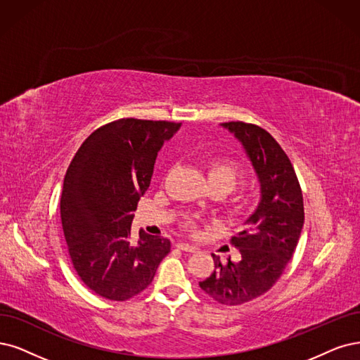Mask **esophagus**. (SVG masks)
<instances>
[{"label": "esophagus", "mask_w": 360, "mask_h": 360, "mask_svg": "<svg viewBox=\"0 0 360 360\" xmlns=\"http://www.w3.org/2000/svg\"><path fill=\"white\" fill-rule=\"evenodd\" d=\"M175 246H176L178 249H181V250L190 252V254H193V252H195V250H197V248H195V246H193V245H188V243H185V242H178Z\"/></svg>", "instance_id": "esophagus-1"}]
</instances>
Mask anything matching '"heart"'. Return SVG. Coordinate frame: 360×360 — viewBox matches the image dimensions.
<instances>
[{
	"label": "heart",
	"mask_w": 360,
	"mask_h": 360,
	"mask_svg": "<svg viewBox=\"0 0 360 360\" xmlns=\"http://www.w3.org/2000/svg\"><path fill=\"white\" fill-rule=\"evenodd\" d=\"M243 170L233 160L219 157L212 160L207 167V181L210 185H221L227 191H231L242 181Z\"/></svg>",
	"instance_id": "obj_1"
}]
</instances>
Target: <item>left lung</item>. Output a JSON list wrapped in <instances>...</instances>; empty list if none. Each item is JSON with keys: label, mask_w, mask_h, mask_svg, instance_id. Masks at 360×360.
<instances>
[{"label": "left lung", "mask_w": 360, "mask_h": 360, "mask_svg": "<svg viewBox=\"0 0 360 360\" xmlns=\"http://www.w3.org/2000/svg\"><path fill=\"white\" fill-rule=\"evenodd\" d=\"M242 143L259 181V202L246 219L248 230L231 237L240 261L225 264L215 254V270L200 288L215 301L237 305L267 292L282 276L304 225V203L294 166L267 130L242 122L221 123Z\"/></svg>", "instance_id": "8db88e82"}]
</instances>
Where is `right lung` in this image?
I'll return each mask as SVG.
<instances>
[{"label":"right lung","mask_w":360,"mask_h":360,"mask_svg":"<svg viewBox=\"0 0 360 360\" xmlns=\"http://www.w3.org/2000/svg\"><path fill=\"white\" fill-rule=\"evenodd\" d=\"M181 123L123 118L95 130L66 170L60 218L79 278L98 295H138L170 252V240L139 231L130 242L133 210L148 190L158 151Z\"/></svg>","instance_id":"obj_1"}]
</instances>
